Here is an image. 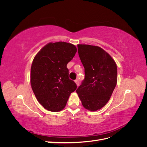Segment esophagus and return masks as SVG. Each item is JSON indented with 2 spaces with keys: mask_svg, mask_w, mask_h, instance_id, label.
<instances>
[{
  "mask_svg": "<svg viewBox=\"0 0 147 147\" xmlns=\"http://www.w3.org/2000/svg\"><path fill=\"white\" fill-rule=\"evenodd\" d=\"M75 83H76V84H77V86H79V81H78V80H75Z\"/></svg>",
  "mask_w": 147,
  "mask_h": 147,
  "instance_id": "obj_1",
  "label": "esophagus"
}]
</instances>
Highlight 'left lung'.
Here are the masks:
<instances>
[{"instance_id": "obj_1", "label": "left lung", "mask_w": 147, "mask_h": 147, "mask_svg": "<svg viewBox=\"0 0 147 147\" xmlns=\"http://www.w3.org/2000/svg\"><path fill=\"white\" fill-rule=\"evenodd\" d=\"M77 47L85 77L76 92L84 107L95 112L107 103L117 85V64L99 47L83 44Z\"/></svg>"}]
</instances>
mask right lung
<instances>
[{
	"label": "right lung",
	"instance_id": "obj_1",
	"mask_svg": "<svg viewBox=\"0 0 147 147\" xmlns=\"http://www.w3.org/2000/svg\"><path fill=\"white\" fill-rule=\"evenodd\" d=\"M77 48L64 42H50L34 57L30 69V84L38 102L51 112L64 109L69 97L77 89L69 78L67 64Z\"/></svg>",
	"mask_w": 147,
	"mask_h": 147
}]
</instances>
